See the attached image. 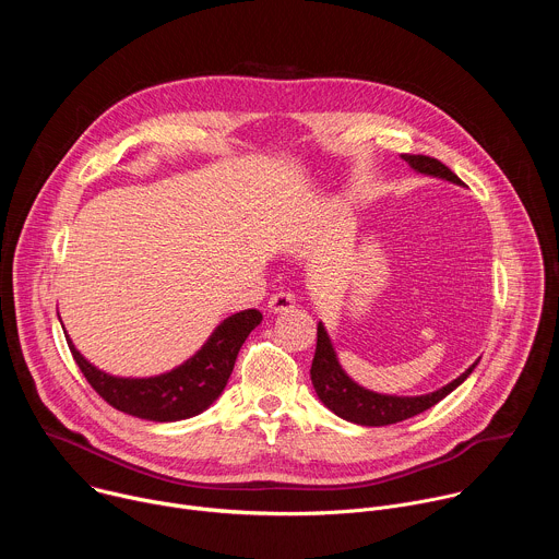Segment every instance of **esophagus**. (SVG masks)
Listing matches in <instances>:
<instances>
[{
	"label": "esophagus",
	"instance_id": "obj_1",
	"mask_svg": "<svg viewBox=\"0 0 559 559\" xmlns=\"http://www.w3.org/2000/svg\"><path fill=\"white\" fill-rule=\"evenodd\" d=\"M294 302H296L294 294H289V292H276V294H272V296H270L267 307H270V311L278 313V311H287V309H292V307H294Z\"/></svg>",
	"mask_w": 559,
	"mask_h": 559
}]
</instances>
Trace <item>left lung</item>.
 <instances>
[{
    "instance_id": "obj_1",
    "label": "left lung",
    "mask_w": 559,
    "mask_h": 559,
    "mask_svg": "<svg viewBox=\"0 0 559 559\" xmlns=\"http://www.w3.org/2000/svg\"><path fill=\"white\" fill-rule=\"evenodd\" d=\"M405 162L420 175L447 179L455 186H464L457 175H453L442 162L425 154H403ZM480 360H475L462 376L451 380L438 391L425 393V395H386V393H376L358 382H354L341 367L336 352L332 347V341L323 328V323H318L316 330V354L311 360V384L321 397L323 405L332 409L336 416H341L347 423L362 425V427H384V425H395L403 423L407 418H414L433 405H438L442 397H447L455 386H460L475 365Z\"/></svg>"
}]
</instances>
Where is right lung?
Returning <instances> with one entry per match:
<instances>
[{
    "label": "right lung",
    "instance_id": "add662e5",
    "mask_svg": "<svg viewBox=\"0 0 559 559\" xmlns=\"http://www.w3.org/2000/svg\"><path fill=\"white\" fill-rule=\"evenodd\" d=\"M261 321L259 309L231 313L192 358L152 378L110 376L79 354L68 334L66 341L79 369L110 407L152 423H175L205 412L216 401L234 369L238 349Z\"/></svg>",
    "mask_w": 559,
    "mask_h": 559
}]
</instances>
